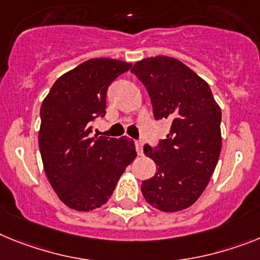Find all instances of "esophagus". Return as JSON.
<instances>
[{
	"instance_id": "34e87169",
	"label": "esophagus",
	"mask_w": 260,
	"mask_h": 260,
	"mask_svg": "<svg viewBox=\"0 0 260 260\" xmlns=\"http://www.w3.org/2000/svg\"><path fill=\"white\" fill-rule=\"evenodd\" d=\"M135 147H136L137 154H139V156H143V147H144L143 141H135Z\"/></svg>"
}]
</instances>
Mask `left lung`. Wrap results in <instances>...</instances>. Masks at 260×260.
I'll use <instances>...</instances> for the list:
<instances>
[{
  "label": "left lung",
  "instance_id": "8db88e82",
  "mask_svg": "<svg viewBox=\"0 0 260 260\" xmlns=\"http://www.w3.org/2000/svg\"><path fill=\"white\" fill-rule=\"evenodd\" d=\"M131 73L147 87L154 119L171 123L158 147H144L156 164V174L141 184L143 196L161 211L184 210L204 193L217 167L221 108L208 83L176 58H145L135 63Z\"/></svg>",
  "mask_w": 260,
  "mask_h": 260
}]
</instances>
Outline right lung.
<instances>
[{"mask_svg": "<svg viewBox=\"0 0 260 260\" xmlns=\"http://www.w3.org/2000/svg\"><path fill=\"white\" fill-rule=\"evenodd\" d=\"M132 63L93 58L63 74L41 106L38 143L43 169L63 204L76 211L100 208L136 158L135 143L89 137L91 123L106 115L107 88Z\"/></svg>", "mask_w": 260, "mask_h": 260, "instance_id": "1", "label": "right lung"}]
</instances>
